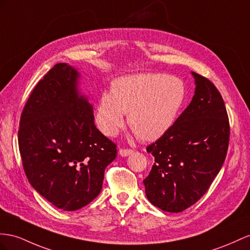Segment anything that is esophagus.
Returning a JSON list of instances; mask_svg holds the SVG:
<instances>
[{
  "instance_id": "obj_1",
  "label": "esophagus",
  "mask_w": 250,
  "mask_h": 250,
  "mask_svg": "<svg viewBox=\"0 0 250 250\" xmlns=\"http://www.w3.org/2000/svg\"><path fill=\"white\" fill-rule=\"evenodd\" d=\"M132 153H133V150H130V149H120L119 150V155L123 157L129 156L130 154H132Z\"/></svg>"
}]
</instances>
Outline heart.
<instances>
[{
  "label": "heart",
  "instance_id": "heart-1",
  "mask_svg": "<svg viewBox=\"0 0 250 250\" xmlns=\"http://www.w3.org/2000/svg\"><path fill=\"white\" fill-rule=\"evenodd\" d=\"M186 98V86L177 77L166 74H135L119 77L102 94L95 113L98 129L113 137L125 124L143 142H154L174 125Z\"/></svg>",
  "mask_w": 250,
  "mask_h": 250
}]
</instances>
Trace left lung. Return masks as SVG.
<instances>
[{
    "label": "left lung",
    "instance_id": "1",
    "mask_svg": "<svg viewBox=\"0 0 250 250\" xmlns=\"http://www.w3.org/2000/svg\"><path fill=\"white\" fill-rule=\"evenodd\" d=\"M191 74L195 91L190 104L146 148L155 163L144 181L146 194L167 212H182L206 193L228 150L229 120L222 96L210 80Z\"/></svg>",
    "mask_w": 250,
    "mask_h": 250
}]
</instances>
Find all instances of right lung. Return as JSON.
Returning <instances> with one entry per match:
<instances>
[{"label":"right lung","instance_id":"1","mask_svg":"<svg viewBox=\"0 0 250 250\" xmlns=\"http://www.w3.org/2000/svg\"><path fill=\"white\" fill-rule=\"evenodd\" d=\"M79 76L68 64H56L31 92L18 133L30 185L65 211L86 206L100 193L106 166L117 155L116 145L95 125Z\"/></svg>","mask_w":250,"mask_h":250}]
</instances>
